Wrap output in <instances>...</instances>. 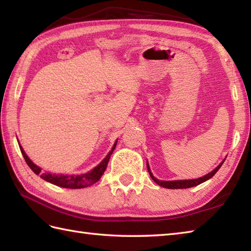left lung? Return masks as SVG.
Listing matches in <instances>:
<instances>
[{"mask_svg": "<svg viewBox=\"0 0 251 251\" xmlns=\"http://www.w3.org/2000/svg\"><path fill=\"white\" fill-rule=\"evenodd\" d=\"M222 164H223V162L216 169L212 170L211 173L207 174L206 176H204V177H201V178L193 179V180H176V181H159L152 175L151 169H150V167H149V164H147V167H148L149 174H150V176H151V178L154 181H155L157 184L163 186V188H167V189H188V188H192V186L199 185L202 182H205V181H207L208 179H210L212 176H215V174L220 169V167L222 166Z\"/></svg>", "mask_w": 251, "mask_h": 251, "instance_id": "left-lung-1", "label": "left lung"}]
</instances>
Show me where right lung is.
I'll return each instance as SVG.
<instances>
[{"label":"right lung","mask_w":251,"mask_h":251,"mask_svg":"<svg viewBox=\"0 0 251 251\" xmlns=\"http://www.w3.org/2000/svg\"><path fill=\"white\" fill-rule=\"evenodd\" d=\"M115 147H116V142L114 143L112 150L110 151L108 155L105 156L103 161L101 162L97 167H95L93 170H90V172L87 174L78 175V176H68V175H55V174L44 173V174H41V178L46 180L47 182H50L55 185L61 186V188H67V189H82V188H86V186H89V185H93L94 183L97 182V181L101 178V176L103 175L104 170L106 168V165H108V162L110 159V155L112 154V152H113ZM20 151L23 153L25 161L26 164H28V166L33 170L34 174L39 175L41 173V168L37 167L35 164L32 163V161L28 156H26L24 149L21 147H20Z\"/></svg>","instance_id":"obj_1"}]
</instances>
